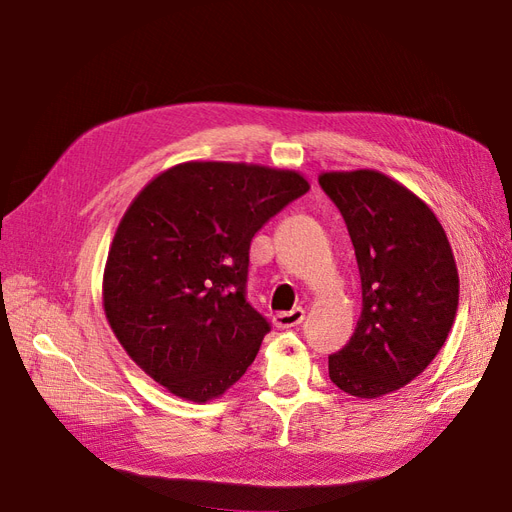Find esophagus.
<instances>
[{
    "label": "esophagus",
    "mask_w": 512,
    "mask_h": 512,
    "mask_svg": "<svg viewBox=\"0 0 512 512\" xmlns=\"http://www.w3.org/2000/svg\"><path fill=\"white\" fill-rule=\"evenodd\" d=\"M306 317V310L303 308H292L290 312H277L273 317V323L277 328H295Z\"/></svg>",
    "instance_id": "1"
}]
</instances>
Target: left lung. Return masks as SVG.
Listing matches in <instances>:
<instances>
[{"label":"left lung","instance_id":"8db88e82","mask_svg":"<svg viewBox=\"0 0 512 512\" xmlns=\"http://www.w3.org/2000/svg\"><path fill=\"white\" fill-rule=\"evenodd\" d=\"M361 275L363 310L332 383L356 398H380L422 374L447 341L460 299L451 244L427 204L374 169L323 171Z\"/></svg>","mask_w":512,"mask_h":512}]
</instances>
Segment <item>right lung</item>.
<instances>
[{
	"label": "right lung",
	"instance_id": "obj_1",
	"mask_svg": "<svg viewBox=\"0 0 512 512\" xmlns=\"http://www.w3.org/2000/svg\"><path fill=\"white\" fill-rule=\"evenodd\" d=\"M308 189L299 171L191 160L129 204L107 253L105 317L173 396L220 398L255 361L270 325L246 301L250 242Z\"/></svg>",
	"mask_w": 512,
	"mask_h": 512
}]
</instances>
